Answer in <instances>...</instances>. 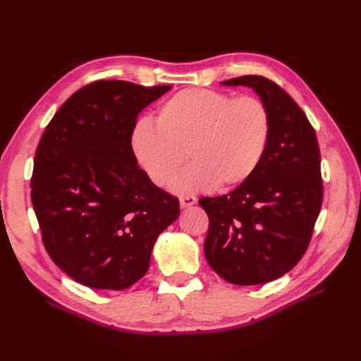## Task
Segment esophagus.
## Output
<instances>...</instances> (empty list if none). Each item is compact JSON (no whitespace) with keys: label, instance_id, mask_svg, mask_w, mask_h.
I'll return each mask as SVG.
<instances>
[{"label":"esophagus","instance_id":"obj_1","mask_svg":"<svg viewBox=\"0 0 361 361\" xmlns=\"http://www.w3.org/2000/svg\"><path fill=\"white\" fill-rule=\"evenodd\" d=\"M195 202H197V199H195L194 195H180V197H179L180 207H190V206H192Z\"/></svg>","mask_w":361,"mask_h":361}]
</instances>
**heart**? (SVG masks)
<instances>
[{"mask_svg": "<svg viewBox=\"0 0 361 361\" xmlns=\"http://www.w3.org/2000/svg\"><path fill=\"white\" fill-rule=\"evenodd\" d=\"M268 106L255 96L233 97L211 89H185L158 108L155 125L140 120L130 147L158 187H167L187 159L180 191L244 183L264 159L271 137Z\"/></svg>", "mask_w": 361, "mask_h": 361, "instance_id": "heart-1", "label": "heart"}]
</instances>
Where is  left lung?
<instances>
[{
  "instance_id": "obj_1",
  "label": "left lung",
  "mask_w": 361,
  "mask_h": 361,
  "mask_svg": "<svg viewBox=\"0 0 361 361\" xmlns=\"http://www.w3.org/2000/svg\"><path fill=\"white\" fill-rule=\"evenodd\" d=\"M221 84L251 87L272 129L264 159L244 183L199 200L209 216L204 256L232 285H262L285 276L309 247L322 204L319 146L307 116L276 82L245 75Z\"/></svg>"
}]
</instances>
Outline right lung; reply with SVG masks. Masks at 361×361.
Returning a JSON list of instances; mask_svg holds the SVG:
<instances>
[{"instance_id":"add662e5","label":"right lung","mask_w":361,"mask_h":361,"mask_svg":"<svg viewBox=\"0 0 361 361\" xmlns=\"http://www.w3.org/2000/svg\"><path fill=\"white\" fill-rule=\"evenodd\" d=\"M170 89L94 81L60 106L42 135L31 202L43 245L84 286H133L180 214L179 200L149 179L130 147L141 110Z\"/></svg>"}]
</instances>
